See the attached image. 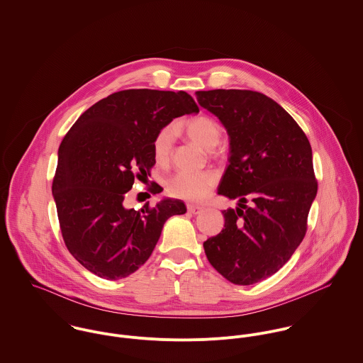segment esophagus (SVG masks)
<instances>
[{
    "instance_id": "obj_1",
    "label": "esophagus",
    "mask_w": 363,
    "mask_h": 363,
    "mask_svg": "<svg viewBox=\"0 0 363 363\" xmlns=\"http://www.w3.org/2000/svg\"><path fill=\"white\" fill-rule=\"evenodd\" d=\"M186 208H188V213H191V214H194V216L201 214V211H203V207L198 206V204H188Z\"/></svg>"
}]
</instances>
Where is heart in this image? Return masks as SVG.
Segmentation results:
<instances>
[{"instance_id":"obj_1","label":"heart","mask_w":363,"mask_h":363,"mask_svg":"<svg viewBox=\"0 0 363 363\" xmlns=\"http://www.w3.org/2000/svg\"><path fill=\"white\" fill-rule=\"evenodd\" d=\"M178 129H184L186 135L206 150H213L221 140L220 123L207 117L199 116L189 121L178 125ZM174 130L171 128H162L153 140V155L159 164H165L169 160L172 150ZM217 182V175L213 171H178L167 181V191L171 196L185 201H199L204 199L211 188Z\"/></svg>"}]
</instances>
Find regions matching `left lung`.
<instances>
[{
  "label": "left lung",
  "instance_id": "1",
  "mask_svg": "<svg viewBox=\"0 0 363 363\" xmlns=\"http://www.w3.org/2000/svg\"><path fill=\"white\" fill-rule=\"evenodd\" d=\"M230 136L218 195L237 199L223 211V231L203 243L210 264L228 281H262L289 260L303 240L318 194L312 147L301 126L263 93L196 91Z\"/></svg>",
  "mask_w": 363,
  "mask_h": 363
}]
</instances>
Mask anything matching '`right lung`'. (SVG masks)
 Returning <instances> with one entry per match:
<instances>
[{
  "mask_svg": "<svg viewBox=\"0 0 363 363\" xmlns=\"http://www.w3.org/2000/svg\"><path fill=\"white\" fill-rule=\"evenodd\" d=\"M199 113L186 91L128 89L87 108L62 139L52 196L64 242L84 269L106 280L135 273L150 257L164 223L186 213L164 199L140 210L123 206L135 179L156 164L153 140L177 117ZM152 194L160 186L152 184Z\"/></svg>",
  "mask_w": 363,
  "mask_h": 363,
  "instance_id": "add662e5",
  "label": "right lung"
}]
</instances>
